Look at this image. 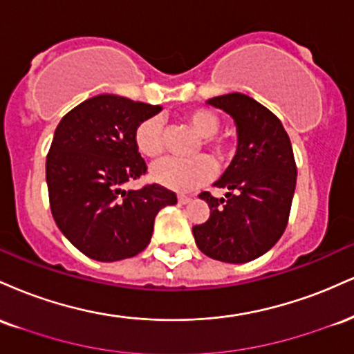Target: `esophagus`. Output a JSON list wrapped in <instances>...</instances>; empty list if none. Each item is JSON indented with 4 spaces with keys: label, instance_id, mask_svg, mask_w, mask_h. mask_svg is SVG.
I'll use <instances>...</instances> for the list:
<instances>
[{
    "label": "esophagus",
    "instance_id": "1",
    "mask_svg": "<svg viewBox=\"0 0 354 354\" xmlns=\"http://www.w3.org/2000/svg\"><path fill=\"white\" fill-rule=\"evenodd\" d=\"M178 201H180L181 203V205H185V203H188L189 201V196H188V194H178Z\"/></svg>",
    "mask_w": 354,
    "mask_h": 354
}]
</instances>
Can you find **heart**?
<instances>
[{"label": "heart", "instance_id": "b5f03b06", "mask_svg": "<svg viewBox=\"0 0 354 354\" xmlns=\"http://www.w3.org/2000/svg\"><path fill=\"white\" fill-rule=\"evenodd\" d=\"M183 121L201 136L196 153L203 148L214 154L219 163H230L236 153V146L228 138L219 136L221 129V118L216 111L209 108H193L183 115ZM135 145L143 156L156 158L163 156L166 151L165 126L160 118H148L138 124L135 131ZM216 173V166L213 160L205 154L191 160H165L154 165L151 176L156 183L165 188L174 191H189L205 185Z\"/></svg>", "mask_w": 354, "mask_h": 354}]
</instances>
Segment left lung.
<instances>
[{
	"mask_svg": "<svg viewBox=\"0 0 354 354\" xmlns=\"http://www.w3.org/2000/svg\"><path fill=\"white\" fill-rule=\"evenodd\" d=\"M208 103L236 121L238 153L216 183L228 189L226 198L200 193L209 218L193 226V234L206 256L239 265L265 254L286 230L296 186L295 154L281 121L256 100L230 93Z\"/></svg>",
	"mask_w": 354,
	"mask_h": 354,
	"instance_id": "8db88e82",
	"label": "left lung"
}]
</instances>
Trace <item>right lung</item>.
Listing matches in <instances>:
<instances>
[{
    "label": "right lung",
    "instance_id": "right-lung-1",
    "mask_svg": "<svg viewBox=\"0 0 354 354\" xmlns=\"http://www.w3.org/2000/svg\"><path fill=\"white\" fill-rule=\"evenodd\" d=\"M158 104L116 95L93 96L63 116L46 156L50 208L56 225L88 258L120 261L148 246L158 211L176 194L151 183L121 189L148 173L135 145L141 121Z\"/></svg>",
    "mask_w": 354,
    "mask_h": 354
}]
</instances>
